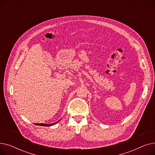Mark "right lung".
<instances>
[{"label": "right lung", "mask_w": 155, "mask_h": 155, "mask_svg": "<svg viewBox=\"0 0 155 155\" xmlns=\"http://www.w3.org/2000/svg\"><path fill=\"white\" fill-rule=\"evenodd\" d=\"M60 120H59L58 122H59ZM58 122H56V123H54L53 124H44V123H35V124L37 125V126H51L56 123H58Z\"/></svg>", "instance_id": "add662e5"}]
</instances>
